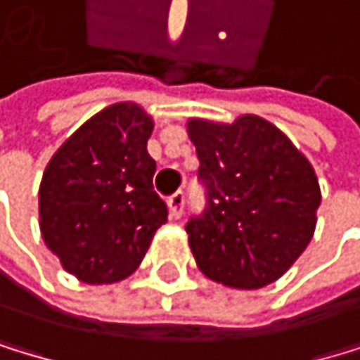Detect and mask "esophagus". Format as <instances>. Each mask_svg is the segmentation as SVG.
Instances as JSON below:
<instances>
[{"instance_id":"1","label":"esophagus","mask_w":360,"mask_h":360,"mask_svg":"<svg viewBox=\"0 0 360 360\" xmlns=\"http://www.w3.org/2000/svg\"><path fill=\"white\" fill-rule=\"evenodd\" d=\"M184 205H186V195L184 192H174L172 197H168V207H170V217L179 219L184 214Z\"/></svg>"}]
</instances>
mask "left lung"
Returning a JSON list of instances; mask_svg holds the SVG:
<instances>
[{"label": "left lung", "instance_id": "obj_1", "mask_svg": "<svg viewBox=\"0 0 360 360\" xmlns=\"http://www.w3.org/2000/svg\"><path fill=\"white\" fill-rule=\"evenodd\" d=\"M188 136L207 197L203 214L186 224L199 270L239 290L274 283L312 241L321 205L312 163L257 115L190 119Z\"/></svg>", "mask_w": 360, "mask_h": 360}]
</instances>
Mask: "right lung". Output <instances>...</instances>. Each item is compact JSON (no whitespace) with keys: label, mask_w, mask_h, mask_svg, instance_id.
Here are the masks:
<instances>
[{"label":"right lung","mask_w":360,"mask_h":360,"mask_svg":"<svg viewBox=\"0 0 360 360\" xmlns=\"http://www.w3.org/2000/svg\"><path fill=\"white\" fill-rule=\"evenodd\" d=\"M155 121L141 105L103 108L48 161L39 230L63 270L90 285L117 283L143 261L168 207L153 188Z\"/></svg>","instance_id":"add662e5"}]
</instances>
